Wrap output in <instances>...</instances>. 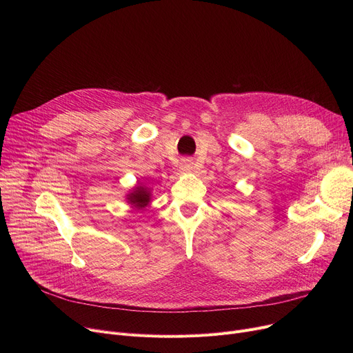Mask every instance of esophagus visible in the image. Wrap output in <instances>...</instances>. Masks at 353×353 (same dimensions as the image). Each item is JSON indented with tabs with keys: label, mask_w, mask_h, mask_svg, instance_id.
I'll return each instance as SVG.
<instances>
[{
	"label": "esophagus",
	"mask_w": 353,
	"mask_h": 353,
	"mask_svg": "<svg viewBox=\"0 0 353 353\" xmlns=\"http://www.w3.org/2000/svg\"><path fill=\"white\" fill-rule=\"evenodd\" d=\"M180 170H181L183 173H190V172H193V170H194V163H193V160L189 159V157L181 159V161H180Z\"/></svg>",
	"instance_id": "esophagus-1"
}]
</instances>
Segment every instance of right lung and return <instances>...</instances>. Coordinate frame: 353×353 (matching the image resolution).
I'll list each match as a JSON object with an SVG mask.
<instances>
[{"label":"right lung","instance_id":"right-lung-1","mask_svg":"<svg viewBox=\"0 0 353 353\" xmlns=\"http://www.w3.org/2000/svg\"><path fill=\"white\" fill-rule=\"evenodd\" d=\"M150 197H152L150 189L143 186V184H139V186H136L133 189L132 193L127 194V200H128L130 205H133L139 209H143V208L148 206V203H150Z\"/></svg>","mask_w":353,"mask_h":353}]
</instances>
